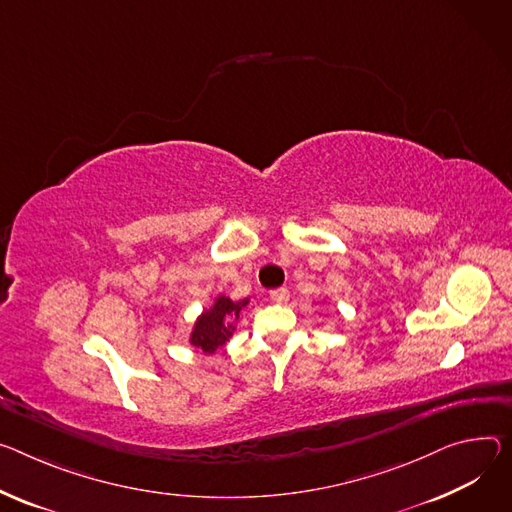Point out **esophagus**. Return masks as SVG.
<instances>
[{"mask_svg":"<svg viewBox=\"0 0 512 512\" xmlns=\"http://www.w3.org/2000/svg\"><path fill=\"white\" fill-rule=\"evenodd\" d=\"M269 296H271V300H273V302H277V304H286V302L290 300V292H288L286 288H280V290H273V292H271Z\"/></svg>","mask_w":512,"mask_h":512,"instance_id":"34e87169","label":"esophagus"}]
</instances>
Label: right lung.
<instances>
[{
    "label": "right lung",
    "instance_id": "obj_1",
    "mask_svg": "<svg viewBox=\"0 0 512 512\" xmlns=\"http://www.w3.org/2000/svg\"><path fill=\"white\" fill-rule=\"evenodd\" d=\"M251 298L232 300L224 294H218L212 300V306L202 310L190 331L188 343L200 353H216L220 351L237 331V322L241 314L247 310Z\"/></svg>",
    "mask_w": 512,
    "mask_h": 512
}]
</instances>
